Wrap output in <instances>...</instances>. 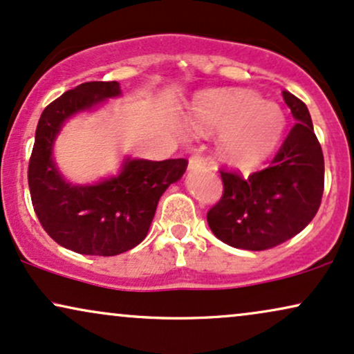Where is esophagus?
Returning a JSON list of instances; mask_svg holds the SVG:
<instances>
[{
	"mask_svg": "<svg viewBox=\"0 0 354 354\" xmlns=\"http://www.w3.org/2000/svg\"><path fill=\"white\" fill-rule=\"evenodd\" d=\"M207 162H205L203 157L200 156H192L189 159V170H198V169H203Z\"/></svg>",
	"mask_w": 354,
	"mask_h": 354,
	"instance_id": "esophagus-1",
	"label": "esophagus"
}]
</instances>
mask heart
Masks as SVG:
<instances>
[{"label":"heart","instance_id":"1","mask_svg":"<svg viewBox=\"0 0 354 354\" xmlns=\"http://www.w3.org/2000/svg\"><path fill=\"white\" fill-rule=\"evenodd\" d=\"M190 120L200 133H223L221 159L241 170L268 159L286 129L282 108L248 90H213L200 95L192 106Z\"/></svg>","mask_w":354,"mask_h":354}]
</instances>
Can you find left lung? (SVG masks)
Segmentation results:
<instances>
[{"label":"left lung","mask_w":354,"mask_h":354,"mask_svg":"<svg viewBox=\"0 0 354 354\" xmlns=\"http://www.w3.org/2000/svg\"><path fill=\"white\" fill-rule=\"evenodd\" d=\"M297 123L269 167L248 178L221 170L223 195L208 212L213 234L248 251H264L300 233L317 215L325 184V162L308 108L282 91Z\"/></svg>","instance_id":"left-lung-1"}]
</instances>
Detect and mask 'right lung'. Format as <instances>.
Here are the masks:
<instances>
[{"label": "right lung", "mask_w": 354, "mask_h": 354, "mask_svg": "<svg viewBox=\"0 0 354 354\" xmlns=\"http://www.w3.org/2000/svg\"><path fill=\"white\" fill-rule=\"evenodd\" d=\"M120 95L118 82H86L52 102L37 123L28 169L34 212L55 243L78 254L116 256L138 246L149 231L159 198L180 180L189 164L187 159L124 157L116 176L95 184L65 180L54 160L64 124Z\"/></svg>", "instance_id": "obj_1"}]
</instances>
